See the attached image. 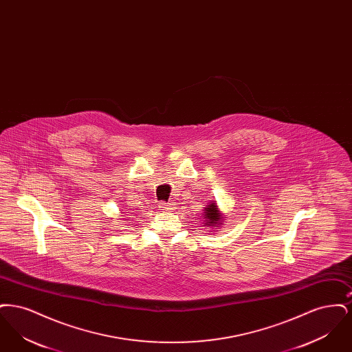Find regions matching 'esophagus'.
<instances>
[{"label": "esophagus", "instance_id": "obj_1", "mask_svg": "<svg viewBox=\"0 0 352 352\" xmlns=\"http://www.w3.org/2000/svg\"><path fill=\"white\" fill-rule=\"evenodd\" d=\"M160 208H161L162 211H171V210H173V204H170V203H161V204H160Z\"/></svg>", "mask_w": 352, "mask_h": 352}]
</instances>
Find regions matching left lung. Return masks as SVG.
Masks as SVG:
<instances>
[{
	"mask_svg": "<svg viewBox=\"0 0 352 352\" xmlns=\"http://www.w3.org/2000/svg\"><path fill=\"white\" fill-rule=\"evenodd\" d=\"M203 211H204V212H203V215H201V219H204L203 223H204L206 226H208V227H219V226L223 224V223H221V221H223V217H221V212L219 211L217 201H210V203L204 207Z\"/></svg>",
	"mask_w": 352,
	"mask_h": 352,
	"instance_id": "obj_1",
	"label": "left lung"
}]
</instances>
